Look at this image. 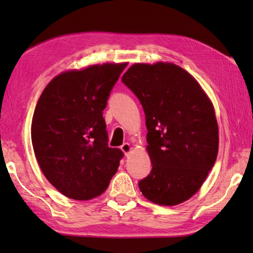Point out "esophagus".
I'll use <instances>...</instances> for the list:
<instances>
[{"instance_id":"34e87169","label":"esophagus","mask_w":253,"mask_h":253,"mask_svg":"<svg viewBox=\"0 0 253 253\" xmlns=\"http://www.w3.org/2000/svg\"><path fill=\"white\" fill-rule=\"evenodd\" d=\"M121 148H122V151L125 153V155H128V154H129L131 151V146L128 143H124L121 146Z\"/></svg>"}]
</instances>
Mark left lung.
Returning <instances> with one entry per match:
<instances>
[{
  "instance_id": "obj_1",
  "label": "left lung",
  "mask_w": 253,
  "mask_h": 253,
  "mask_svg": "<svg viewBox=\"0 0 253 253\" xmlns=\"http://www.w3.org/2000/svg\"><path fill=\"white\" fill-rule=\"evenodd\" d=\"M122 81L143 106L152 170L138 182L145 198L176 205L193 196L213 168L219 130L198 81L173 63H136Z\"/></svg>"
}]
</instances>
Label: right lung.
I'll return each mask as SVG.
<instances>
[{
    "label": "right lung",
    "mask_w": 253,
    "mask_h": 253,
    "mask_svg": "<svg viewBox=\"0 0 253 253\" xmlns=\"http://www.w3.org/2000/svg\"><path fill=\"white\" fill-rule=\"evenodd\" d=\"M127 63L67 71L50 81L31 126L37 161L67 198L90 200L108 187L124 153L108 146L102 111Z\"/></svg>",
    "instance_id": "obj_1"
}]
</instances>
